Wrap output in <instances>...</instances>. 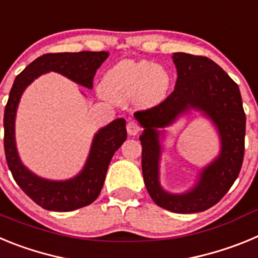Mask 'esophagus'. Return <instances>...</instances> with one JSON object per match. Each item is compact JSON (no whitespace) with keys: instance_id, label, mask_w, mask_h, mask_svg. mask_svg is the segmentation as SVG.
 Masks as SVG:
<instances>
[{"instance_id":"1","label":"esophagus","mask_w":258,"mask_h":258,"mask_svg":"<svg viewBox=\"0 0 258 258\" xmlns=\"http://www.w3.org/2000/svg\"><path fill=\"white\" fill-rule=\"evenodd\" d=\"M126 131H127V134H129V136H136V134L141 131V126L137 121L131 120V121L127 122V125H126Z\"/></svg>"}]
</instances>
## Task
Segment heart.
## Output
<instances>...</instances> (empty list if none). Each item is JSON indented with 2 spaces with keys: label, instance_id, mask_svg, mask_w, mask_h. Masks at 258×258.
<instances>
[{
  "label": "heart",
  "instance_id": "b5f03b06",
  "mask_svg": "<svg viewBox=\"0 0 258 258\" xmlns=\"http://www.w3.org/2000/svg\"><path fill=\"white\" fill-rule=\"evenodd\" d=\"M170 88V75L163 66L147 60H121L104 74L102 93L115 102L132 98L146 106L161 102Z\"/></svg>",
  "mask_w": 258,
  "mask_h": 258
}]
</instances>
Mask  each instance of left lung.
Listing matches in <instances>:
<instances>
[{"instance_id":"left-lung-1","label":"left lung","mask_w":258,"mask_h":258,"mask_svg":"<svg viewBox=\"0 0 258 258\" xmlns=\"http://www.w3.org/2000/svg\"><path fill=\"white\" fill-rule=\"evenodd\" d=\"M172 58L177 68L174 92L160 104L134 113L143 126L140 137L143 179L159 207L174 213H198L217 204L238 178L244 157L245 113L239 86L212 59L186 52H174ZM190 109L203 112L218 127L220 155L203 168L191 190L170 194L158 179L161 146L157 129Z\"/></svg>"}]
</instances>
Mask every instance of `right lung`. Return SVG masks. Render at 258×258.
Here are the masks:
<instances>
[{
    "label": "right lung",
    "instance_id": "1",
    "mask_svg": "<svg viewBox=\"0 0 258 258\" xmlns=\"http://www.w3.org/2000/svg\"><path fill=\"white\" fill-rule=\"evenodd\" d=\"M108 58L107 51L44 54L27 66L13 84L4 115V146L6 161L14 179L36 204L47 211L68 212L92 204L103 187L113 154L126 140L124 118H116L94 136L88 160L74 178L50 181L41 178L23 165L15 143V116L20 97L33 80L46 72H58L84 88H93L97 70Z\"/></svg>",
    "mask_w": 258,
    "mask_h": 258
}]
</instances>
